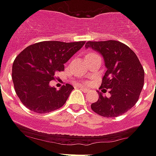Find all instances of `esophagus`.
<instances>
[{
  "label": "esophagus",
  "instance_id": "obj_1",
  "mask_svg": "<svg viewBox=\"0 0 156 156\" xmlns=\"http://www.w3.org/2000/svg\"><path fill=\"white\" fill-rule=\"evenodd\" d=\"M81 90H83V92H89L90 91V90L87 88H83V87H81Z\"/></svg>",
  "mask_w": 156,
  "mask_h": 156
}]
</instances>
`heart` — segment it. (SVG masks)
Listing matches in <instances>:
<instances>
[{
  "label": "heart",
  "instance_id": "1",
  "mask_svg": "<svg viewBox=\"0 0 156 156\" xmlns=\"http://www.w3.org/2000/svg\"><path fill=\"white\" fill-rule=\"evenodd\" d=\"M89 54H94V53H89Z\"/></svg>",
  "mask_w": 156,
  "mask_h": 156
}]
</instances>
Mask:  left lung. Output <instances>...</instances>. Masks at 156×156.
<instances>
[{"label":"left lung","mask_w":156,"mask_h":156,"mask_svg":"<svg viewBox=\"0 0 156 156\" xmlns=\"http://www.w3.org/2000/svg\"><path fill=\"white\" fill-rule=\"evenodd\" d=\"M85 48L101 54L107 71L100 89L109 90L110 97L99 92V98L90 107L97 114L115 117L130 110L138 101L144 83V70L136 54L119 41H88Z\"/></svg>","instance_id":"8db88e82"}]
</instances>
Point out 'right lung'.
<instances>
[{"label":"right lung","instance_id":"right-lung-1","mask_svg":"<svg viewBox=\"0 0 156 156\" xmlns=\"http://www.w3.org/2000/svg\"><path fill=\"white\" fill-rule=\"evenodd\" d=\"M84 41L66 43L42 41L27 46L14 59L12 78L21 103L36 113H48L66 104L73 86L66 83L59 90L50 85L64 64L78 51Z\"/></svg>","mask_w":156,"mask_h":156}]
</instances>
